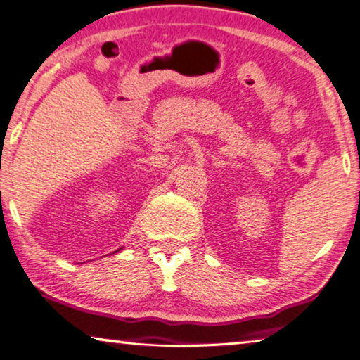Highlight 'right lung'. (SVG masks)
I'll use <instances>...</instances> for the list:
<instances>
[{"instance_id":"add662e5","label":"right lung","mask_w":360,"mask_h":360,"mask_svg":"<svg viewBox=\"0 0 360 360\" xmlns=\"http://www.w3.org/2000/svg\"><path fill=\"white\" fill-rule=\"evenodd\" d=\"M120 250H122V248H120ZM120 250H117V252H120Z\"/></svg>"}]
</instances>
